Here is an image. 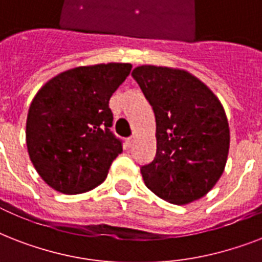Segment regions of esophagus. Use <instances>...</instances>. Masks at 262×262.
<instances>
[{"label":"esophagus","instance_id":"1","mask_svg":"<svg viewBox=\"0 0 262 262\" xmlns=\"http://www.w3.org/2000/svg\"><path fill=\"white\" fill-rule=\"evenodd\" d=\"M133 143H135V139H133V137H129V139H126L127 148H130L132 145H133Z\"/></svg>","mask_w":262,"mask_h":262}]
</instances>
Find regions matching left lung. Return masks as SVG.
Returning <instances> with one entry per match:
<instances>
[{
    "label": "left lung",
    "mask_w": 262,
    "mask_h": 262,
    "mask_svg": "<svg viewBox=\"0 0 262 262\" xmlns=\"http://www.w3.org/2000/svg\"><path fill=\"white\" fill-rule=\"evenodd\" d=\"M132 76L156 118V156L141 166L144 182L158 197L177 205L201 199L227 163L230 127L222 103L183 69L141 65Z\"/></svg>",
    "instance_id": "left-lung-1"
}]
</instances>
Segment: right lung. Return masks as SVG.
Returning <instances> with one entry per match:
<instances>
[{
    "label": "right lung",
    "instance_id": "add662e5",
    "mask_svg": "<svg viewBox=\"0 0 262 262\" xmlns=\"http://www.w3.org/2000/svg\"><path fill=\"white\" fill-rule=\"evenodd\" d=\"M130 63L77 67L49 80L31 102L26 141L40 178L63 194L85 193L106 179L122 143L110 132L108 100Z\"/></svg>",
    "mask_w": 262,
    "mask_h": 262
}]
</instances>
